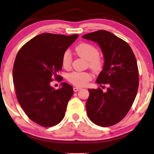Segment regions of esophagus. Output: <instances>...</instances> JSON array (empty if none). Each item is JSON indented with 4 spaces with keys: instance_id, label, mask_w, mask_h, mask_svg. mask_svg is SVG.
<instances>
[{
    "instance_id": "1",
    "label": "esophagus",
    "mask_w": 154,
    "mask_h": 154,
    "mask_svg": "<svg viewBox=\"0 0 154 154\" xmlns=\"http://www.w3.org/2000/svg\"><path fill=\"white\" fill-rule=\"evenodd\" d=\"M79 90H81V88H79V87H74V88H73V91H74V92L79 91Z\"/></svg>"
}]
</instances>
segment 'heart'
Masks as SVG:
<instances>
[{
  "mask_svg": "<svg viewBox=\"0 0 154 154\" xmlns=\"http://www.w3.org/2000/svg\"><path fill=\"white\" fill-rule=\"evenodd\" d=\"M75 51L80 57L88 61V66L94 71H98L103 66V61L99 57V51L91 44L83 42L75 47ZM72 63V56L71 51L66 50L61 58V64L66 69H69ZM91 75L88 72H73L68 75V80L76 86H85L91 81Z\"/></svg>",
  "mask_w": 154,
  "mask_h": 154,
  "instance_id": "1",
  "label": "heart"
}]
</instances>
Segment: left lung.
<instances>
[{
    "label": "left lung",
    "instance_id": "1",
    "mask_svg": "<svg viewBox=\"0 0 154 154\" xmlns=\"http://www.w3.org/2000/svg\"><path fill=\"white\" fill-rule=\"evenodd\" d=\"M95 42L105 59L98 84L108 85L106 92L100 88L89 89L85 104L88 116L95 125L110 127L120 122L130 109L139 88V70L132 49L128 44L106 30L83 35Z\"/></svg>",
    "mask_w": 154,
    "mask_h": 154
}]
</instances>
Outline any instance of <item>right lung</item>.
Returning a JSON list of instances; mask_svg holds the SVG:
<instances>
[{
	"label": "right lung",
	"mask_w": 154,
	"mask_h": 154,
	"mask_svg": "<svg viewBox=\"0 0 154 154\" xmlns=\"http://www.w3.org/2000/svg\"><path fill=\"white\" fill-rule=\"evenodd\" d=\"M79 37L43 33L25 44L16 56L13 76L17 101L27 117L45 127H53L63 119L73 87L62 83L54 90V80L61 79L63 54ZM60 81H62L61 79Z\"/></svg>",
	"instance_id": "right-lung-1"
}]
</instances>
